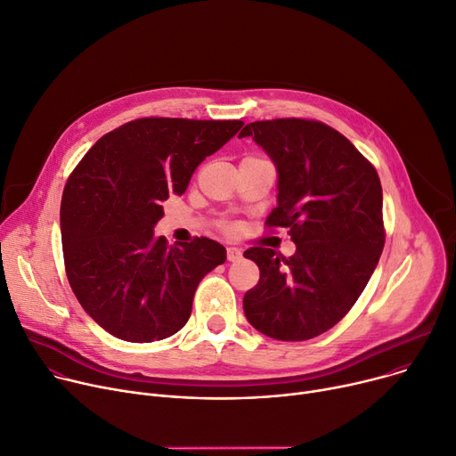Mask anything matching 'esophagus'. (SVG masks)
Instances as JSON below:
<instances>
[{
    "instance_id": "obj_1",
    "label": "esophagus",
    "mask_w": 456,
    "mask_h": 456,
    "mask_svg": "<svg viewBox=\"0 0 456 456\" xmlns=\"http://www.w3.org/2000/svg\"><path fill=\"white\" fill-rule=\"evenodd\" d=\"M241 258V251L238 248H227V260L229 262H238Z\"/></svg>"
}]
</instances>
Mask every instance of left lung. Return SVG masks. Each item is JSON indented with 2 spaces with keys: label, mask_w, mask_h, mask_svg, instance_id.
<instances>
[{
  "label": "left lung",
  "mask_w": 456,
  "mask_h": 456,
  "mask_svg": "<svg viewBox=\"0 0 456 456\" xmlns=\"http://www.w3.org/2000/svg\"><path fill=\"white\" fill-rule=\"evenodd\" d=\"M253 137L277 168V207L265 220L289 229L297 253L251 248L260 269L244 297L251 326L279 341H306L336 326L379 262L383 192L376 168L338 130L317 120H256Z\"/></svg>",
  "instance_id": "1"
}]
</instances>
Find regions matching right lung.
<instances>
[{
    "label": "right lung",
    "instance_id": "right-lung-1",
    "mask_svg": "<svg viewBox=\"0 0 456 456\" xmlns=\"http://www.w3.org/2000/svg\"><path fill=\"white\" fill-rule=\"evenodd\" d=\"M241 120L139 118L101 137L69 175L60 232L80 306L113 338L161 341L183 328L201 279L227 251L210 238L168 248L154 227L196 167Z\"/></svg>",
    "mask_w": 456,
    "mask_h": 456
}]
</instances>
